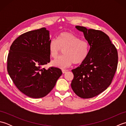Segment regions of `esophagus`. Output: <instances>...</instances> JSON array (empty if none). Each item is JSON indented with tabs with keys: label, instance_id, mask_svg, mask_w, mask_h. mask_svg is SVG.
<instances>
[{
	"label": "esophagus",
	"instance_id": "1",
	"mask_svg": "<svg viewBox=\"0 0 126 126\" xmlns=\"http://www.w3.org/2000/svg\"><path fill=\"white\" fill-rule=\"evenodd\" d=\"M68 70H66V69H63L62 70V73H63V74H64V73H66V72H67Z\"/></svg>",
	"mask_w": 126,
	"mask_h": 126
}]
</instances>
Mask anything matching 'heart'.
I'll return each mask as SVG.
<instances>
[{
	"mask_svg": "<svg viewBox=\"0 0 126 126\" xmlns=\"http://www.w3.org/2000/svg\"><path fill=\"white\" fill-rule=\"evenodd\" d=\"M62 49L64 55L52 61V64L57 67L64 68L74 63L80 64L89 55L90 45L87 40L81 38L71 32H63L57 39L53 38L49 42L50 55L52 58L57 57Z\"/></svg>",
	"mask_w": 126,
	"mask_h": 126,
	"instance_id": "1",
	"label": "heart"
}]
</instances>
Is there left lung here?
<instances>
[{
	"label": "left lung",
	"instance_id": "1",
	"mask_svg": "<svg viewBox=\"0 0 126 126\" xmlns=\"http://www.w3.org/2000/svg\"><path fill=\"white\" fill-rule=\"evenodd\" d=\"M76 28L83 32L89 43L90 51L86 60L71 70L74 79L71 86L79 97L92 98L111 84L118 63L117 51L103 32L81 26Z\"/></svg>",
	"mask_w": 126,
	"mask_h": 126
}]
</instances>
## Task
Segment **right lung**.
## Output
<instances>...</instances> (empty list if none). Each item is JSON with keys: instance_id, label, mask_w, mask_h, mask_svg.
<instances>
[{"instance_id": "obj_1", "label": "right lung", "mask_w": 126, "mask_h": 126, "mask_svg": "<svg viewBox=\"0 0 126 126\" xmlns=\"http://www.w3.org/2000/svg\"><path fill=\"white\" fill-rule=\"evenodd\" d=\"M49 31L42 28L25 32L11 45L7 57L8 73L21 92L32 98H42L55 87L60 69L42 68L50 62Z\"/></svg>"}]
</instances>
